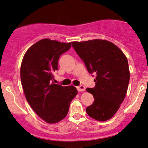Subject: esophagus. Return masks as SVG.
Listing matches in <instances>:
<instances>
[{
  "instance_id": "esophagus-1",
  "label": "esophagus",
  "mask_w": 148,
  "mask_h": 148,
  "mask_svg": "<svg viewBox=\"0 0 148 148\" xmlns=\"http://www.w3.org/2000/svg\"><path fill=\"white\" fill-rule=\"evenodd\" d=\"M76 88H77L78 91L79 92H83V91H85V88L83 85H79V86L76 87Z\"/></svg>"
}]
</instances>
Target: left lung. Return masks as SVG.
Returning a JSON list of instances; mask_svg holds the SVG:
<instances>
[{
    "label": "left lung",
    "mask_w": 148,
    "mask_h": 148,
    "mask_svg": "<svg viewBox=\"0 0 148 148\" xmlns=\"http://www.w3.org/2000/svg\"><path fill=\"white\" fill-rule=\"evenodd\" d=\"M72 47L88 72L97 74L95 87L86 89L94 99L86 108L87 113L99 121L111 119L127 93L130 81L127 58L116 45L106 40L72 42Z\"/></svg>",
    "instance_id": "1"
}]
</instances>
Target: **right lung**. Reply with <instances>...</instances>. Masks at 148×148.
I'll return each instance as SVG.
<instances>
[{
	"instance_id": "add662e5",
	"label": "right lung",
	"mask_w": 148,
	"mask_h": 148,
	"mask_svg": "<svg viewBox=\"0 0 148 148\" xmlns=\"http://www.w3.org/2000/svg\"><path fill=\"white\" fill-rule=\"evenodd\" d=\"M71 46L72 42L42 39L31 46L23 58L21 79L25 96L36 114L48 123H56L66 116L78 93L72 85L62 86L52 81L59 57Z\"/></svg>"
}]
</instances>
